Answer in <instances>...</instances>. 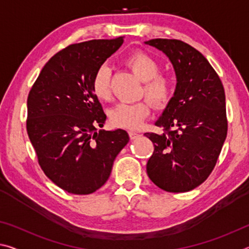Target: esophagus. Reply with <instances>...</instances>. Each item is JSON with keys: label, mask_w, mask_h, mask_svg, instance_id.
Masks as SVG:
<instances>
[{"label": "esophagus", "mask_w": 249, "mask_h": 249, "mask_svg": "<svg viewBox=\"0 0 249 249\" xmlns=\"http://www.w3.org/2000/svg\"><path fill=\"white\" fill-rule=\"evenodd\" d=\"M128 134H129L130 140H136L137 137H140V134H138L137 132H133V130H130V132H128Z\"/></svg>", "instance_id": "1"}]
</instances>
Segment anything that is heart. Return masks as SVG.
I'll return each instance as SVG.
<instances>
[{
    "instance_id": "heart-1",
    "label": "heart",
    "mask_w": 249,
    "mask_h": 249,
    "mask_svg": "<svg viewBox=\"0 0 249 249\" xmlns=\"http://www.w3.org/2000/svg\"><path fill=\"white\" fill-rule=\"evenodd\" d=\"M133 72L144 81L142 94H145L156 107H163L171 99L174 92V81L167 74L159 73L158 61L145 52H135L126 59ZM111 70L107 65L96 69L92 79V89L101 100L111 98ZM150 113L148 101L142 100L135 103H119L109 109V123L115 127L136 129Z\"/></svg>"
}]
</instances>
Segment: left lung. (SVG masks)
<instances>
[{"instance_id": "8db88e82", "label": "left lung", "mask_w": 249, "mask_h": 249, "mask_svg": "<svg viewBox=\"0 0 249 249\" xmlns=\"http://www.w3.org/2000/svg\"><path fill=\"white\" fill-rule=\"evenodd\" d=\"M145 44L169 58L177 77L175 94L156 122L163 133H145L155 147L147 175L167 192L190 191L208 179L225 142L224 88L210 62L192 46L162 38Z\"/></svg>"}]
</instances>
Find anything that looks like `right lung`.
Instances as JSON below:
<instances>
[{
    "label": "right lung",
    "instance_id": "obj_1",
    "mask_svg": "<svg viewBox=\"0 0 249 249\" xmlns=\"http://www.w3.org/2000/svg\"><path fill=\"white\" fill-rule=\"evenodd\" d=\"M93 39L60 50L29 91L26 128L45 175L73 195H90L107 182L113 162L129 141L124 129L96 132L107 115L92 89L96 69L122 44Z\"/></svg>",
    "mask_w": 249,
    "mask_h": 249
}]
</instances>
